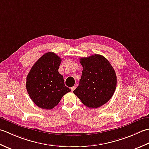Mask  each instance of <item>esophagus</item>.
<instances>
[{
    "label": "esophagus",
    "instance_id": "obj_1",
    "mask_svg": "<svg viewBox=\"0 0 149 149\" xmlns=\"http://www.w3.org/2000/svg\"><path fill=\"white\" fill-rule=\"evenodd\" d=\"M75 89H76V87H75V86H73V87H71V89L72 91H74Z\"/></svg>",
    "mask_w": 149,
    "mask_h": 149
}]
</instances>
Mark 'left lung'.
<instances>
[{
    "label": "left lung",
    "instance_id": "left-lung-1",
    "mask_svg": "<svg viewBox=\"0 0 149 149\" xmlns=\"http://www.w3.org/2000/svg\"><path fill=\"white\" fill-rule=\"evenodd\" d=\"M83 67L79 86L73 93L89 108L106 104L114 95L117 78L113 66L104 56L95 54L80 58Z\"/></svg>",
    "mask_w": 149,
    "mask_h": 149
}]
</instances>
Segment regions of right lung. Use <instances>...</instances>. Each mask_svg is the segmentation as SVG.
I'll return each mask as SVG.
<instances>
[{"label": "right lung", "instance_id": "obj_1", "mask_svg": "<svg viewBox=\"0 0 149 149\" xmlns=\"http://www.w3.org/2000/svg\"><path fill=\"white\" fill-rule=\"evenodd\" d=\"M61 58L53 52L42 55L27 76L26 89L32 101L38 107L51 109L66 93L71 91L58 72Z\"/></svg>", "mask_w": 149, "mask_h": 149}]
</instances>
